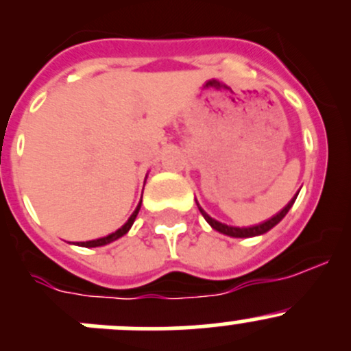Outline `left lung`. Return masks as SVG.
<instances>
[{"instance_id": "8db88e82", "label": "left lung", "mask_w": 351, "mask_h": 351, "mask_svg": "<svg viewBox=\"0 0 351 351\" xmlns=\"http://www.w3.org/2000/svg\"><path fill=\"white\" fill-rule=\"evenodd\" d=\"M295 198L297 197H293L292 200H290L289 204H287L285 207L282 208V210L278 212L277 215H274V217H271V219H268V221L261 222V224H258V226H251V228H232V226L222 224V222H219V221H215V219H212L210 215H208L207 212H205L204 208L200 207V205H198V204L197 205H198V210H200V214L204 215L205 221H207L208 224L212 226V229H215V231L222 232V234H226V236H231V238H253V236L265 234V232L270 231L271 228H275V226H277L278 222H280L282 219L285 217L287 212L290 210V207H292V205H293Z\"/></svg>"}]
</instances>
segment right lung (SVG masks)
I'll list each match as a JSON object with an SVG mask.
<instances>
[{"instance_id":"1","label":"right lung","mask_w":351,"mask_h":351,"mask_svg":"<svg viewBox=\"0 0 351 351\" xmlns=\"http://www.w3.org/2000/svg\"><path fill=\"white\" fill-rule=\"evenodd\" d=\"M139 210H141V202H139V205H137V208H136V210L132 212V215H130V217H129V221H127L125 224L122 226V228H120V229H117V231H115V232H112V234L105 236V238H100V239H93V241H84V243H77V246H84V247H97V246H105V244H108V243L115 241V239L122 238V236H123V234H127V232H129V229L132 228V224H134V221H136V217H137V214H139Z\"/></svg>"}]
</instances>
